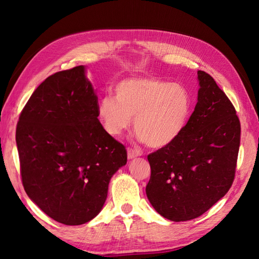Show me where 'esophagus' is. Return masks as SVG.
I'll list each match as a JSON object with an SVG mask.
<instances>
[{"label": "esophagus", "mask_w": 259, "mask_h": 259, "mask_svg": "<svg viewBox=\"0 0 259 259\" xmlns=\"http://www.w3.org/2000/svg\"><path fill=\"white\" fill-rule=\"evenodd\" d=\"M142 155V152L139 150H136V149H133V148H128L127 149V158L128 160H133L135 158H138V156Z\"/></svg>", "instance_id": "34e87169"}]
</instances>
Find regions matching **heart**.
Listing matches in <instances>:
<instances>
[{
    "mask_svg": "<svg viewBox=\"0 0 259 259\" xmlns=\"http://www.w3.org/2000/svg\"><path fill=\"white\" fill-rule=\"evenodd\" d=\"M192 100L185 86L153 76L128 77L117 83L113 97L98 101V117L113 137L122 136L134 117L137 138L160 149L183 134L191 114Z\"/></svg>",
    "mask_w": 259,
    "mask_h": 259,
    "instance_id": "obj_1",
    "label": "heart"
}]
</instances>
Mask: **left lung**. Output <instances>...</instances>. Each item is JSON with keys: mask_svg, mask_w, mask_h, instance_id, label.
<instances>
[{"mask_svg": "<svg viewBox=\"0 0 259 259\" xmlns=\"http://www.w3.org/2000/svg\"><path fill=\"white\" fill-rule=\"evenodd\" d=\"M200 89L183 134L148 155L149 202L171 222L194 219L228 192L233 183L241 125L236 109L208 73L198 71Z\"/></svg>", "mask_w": 259, "mask_h": 259, "instance_id": "1", "label": "left lung"}]
</instances>
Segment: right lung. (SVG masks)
<instances>
[{"label":"right lung","instance_id":"obj_1","mask_svg":"<svg viewBox=\"0 0 259 259\" xmlns=\"http://www.w3.org/2000/svg\"><path fill=\"white\" fill-rule=\"evenodd\" d=\"M16 143L28 197L68 226L99 214L111 177L127 161L125 147L98 120V97L84 66L38 85L19 116Z\"/></svg>","mask_w":259,"mask_h":259}]
</instances>
